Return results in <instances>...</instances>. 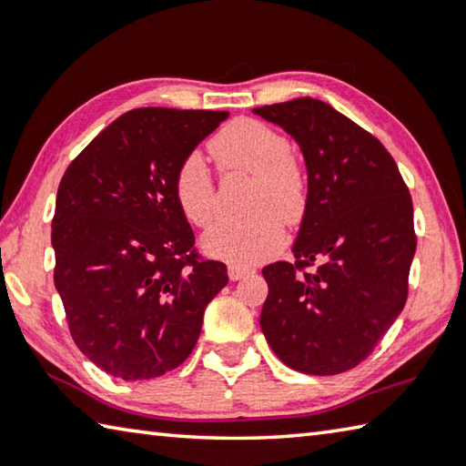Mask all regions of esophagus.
<instances>
[{"mask_svg": "<svg viewBox=\"0 0 466 466\" xmlns=\"http://www.w3.org/2000/svg\"><path fill=\"white\" fill-rule=\"evenodd\" d=\"M227 272H228V279H231L233 282H238L241 279H246V276L251 274L254 270H251V268H248V266H241V264H228Z\"/></svg>", "mask_w": 466, "mask_h": 466, "instance_id": "esophagus-1", "label": "esophagus"}]
</instances>
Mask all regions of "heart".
I'll use <instances>...</instances> for the list:
<instances>
[{
	"label": "heart",
	"mask_w": 466,
	"mask_h": 466,
	"mask_svg": "<svg viewBox=\"0 0 466 466\" xmlns=\"http://www.w3.org/2000/svg\"><path fill=\"white\" fill-rule=\"evenodd\" d=\"M210 149L223 169L246 171L249 217L223 220L202 235V249L227 262L249 266L279 254L282 221L297 223L307 207L305 176L279 130L256 118H238L212 138ZM174 196L182 215L204 227L215 217V179L200 153H187L174 176Z\"/></svg>",
	"instance_id": "b5f03b06"
}]
</instances>
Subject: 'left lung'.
<instances>
[{"mask_svg": "<svg viewBox=\"0 0 466 466\" xmlns=\"http://www.w3.org/2000/svg\"><path fill=\"white\" fill-rule=\"evenodd\" d=\"M307 166V207L292 254L262 274L259 325L274 354L305 374L346 372L369 358L407 300L413 204L377 137L313 97L262 106Z\"/></svg>", "mask_w": 466, "mask_h": 466, "instance_id": "obj_1", "label": "left lung"}]
</instances>
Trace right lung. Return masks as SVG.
Returning a JSON list of instances; mask_svg holds the SVG:
<instances>
[{
  "instance_id": "add662e5",
  "label": "right lung",
  "mask_w": 466,
  "mask_h": 466,
  "mask_svg": "<svg viewBox=\"0 0 466 466\" xmlns=\"http://www.w3.org/2000/svg\"><path fill=\"white\" fill-rule=\"evenodd\" d=\"M228 112L135 108L106 127L61 177L53 217L55 289L71 338L125 380L177 369L227 266L202 259L174 196L187 153Z\"/></svg>"
}]
</instances>
